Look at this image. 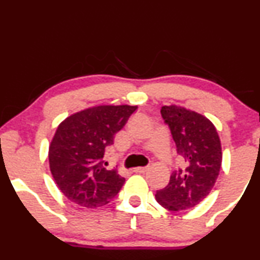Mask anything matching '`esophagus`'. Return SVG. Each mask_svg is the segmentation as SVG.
Wrapping results in <instances>:
<instances>
[{
    "mask_svg": "<svg viewBox=\"0 0 260 260\" xmlns=\"http://www.w3.org/2000/svg\"><path fill=\"white\" fill-rule=\"evenodd\" d=\"M149 171V167H137L134 168V172L136 173H146Z\"/></svg>",
    "mask_w": 260,
    "mask_h": 260,
    "instance_id": "esophagus-1",
    "label": "esophagus"
}]
</instances>
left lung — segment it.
<instances>
[{"label": "left lung", "instance_id": "left-lung-1", "mask_svg": "<svg viewBox=\"0 0 260 260\" xmlns=\"http://www.w3.org/2000/svg\"><path fill=\"white\" fill-rule=\"evenodd\" d=\"M161 116L184 165L173 171L167 186L156 191V201L173 212L192 208L211 192L219 174V136L208 118L180 106H162Z\"/></svg>", "mask_w": 260, "mask_h": 260}]
</instances>
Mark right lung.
I'll use <instances>...</instances> for the list:
<instances>
[{
    "label": "right lung",
    "mask_w": 260,
    "mask_h": 260,
    "mask_svg": "<svg viewBox=\"0 0 260 260\" xmlns=\"http://www.w3.org/2000/svg\"><path fill=\"white\" fill-rule=\"evenodd\" d=\"M137 106L102 105L62 121L49 146V167L67 199L87 208L106 205L117 195L124 178L108 170L105 150Z\"/></svg>",
    "instance_id": "right-lung-1"
}]
</instances>
